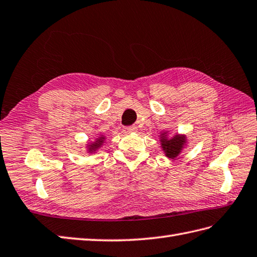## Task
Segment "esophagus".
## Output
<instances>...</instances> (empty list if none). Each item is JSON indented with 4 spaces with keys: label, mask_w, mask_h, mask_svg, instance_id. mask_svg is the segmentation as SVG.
Segmentation results:
<instances>
[{
    "label": "esophagus",
    "mask_w": 257,
    "mask_h": 257,
    "mask_svg": "<svg viewBox=\"0 0 257 257\" xmlns=\"http://www.w3.org/2000/svg\"><path fill=\"white\" fill-rule=\"evenodd\" d=\"M123 130L125 133H133L136 131V126H134V125H131V126H125Z\"/></svg>",
    "instance_id": "esophagus-1"
}]
</instances>
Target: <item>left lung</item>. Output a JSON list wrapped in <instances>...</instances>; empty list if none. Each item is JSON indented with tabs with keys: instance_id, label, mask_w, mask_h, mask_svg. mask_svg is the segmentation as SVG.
Returning a JSON list of instances; mask_svg holds the SVG:
<instances>
[{
	"instance_id": "8db88e82",
	"label": "left lung",
	"mask_w": 257,
	"mask_h": 257,
	"mask_svg": "<svg viewBox=\"0 0 257 257\" xmlns=\"http://www.w3.org/2000/svg\"><path fill=\"white\" fill-rule=\"evenodd\" d=\"M161 141H162L163 150L165 151V153H166V156L169 158H176L178 156V154L181 152L182 147H184L186 143V138L185 136L176 135L172 140H167L163 135Z\"/></svg>"
}]
</instances>
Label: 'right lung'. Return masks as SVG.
<instances>
[{
    "label": "right lung",
    "instance_id": "right-lung-1",
    "mask_svg": "<svg viewBox=\"0 0 257 257\" xmlns=\"http://www.w3.org/2000/svg\"><path fill=\"white\" fill-rule=\"evenodd\" d=\"M102 141H103V138H101V139H98V140H96V143L89 145V152H91V151H95L96 148L100 147V145H101V143H102Z\"/></svg>",
    "mask_w": 257,
    "mask_h": 257
}]
</instances>
